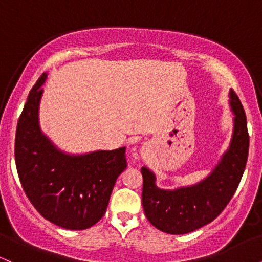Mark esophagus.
<instances>
[{
    "mask_svg": "<svg viewBox=\"0 0 262 262\" xmlns=\"http://www.w3.org/2000/svg\"><path fill=\"white\" fill-rule=\"evenodd\" d=\"M141 155H143V156H145V155H146V152H145V150H143V151H141Z\"/></svg>",
    "mask_w": 262,
    "mask_h": 262,
    "instance_id": "esophagus-1",
    "label": "esophagus"
}]
</instances>
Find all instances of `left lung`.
<instances>
[{"label": "left lung", "mask_w": 262, "mask_h": 262, "mask_svg": "<svg viewBox=\"0 0 262 262\" xmlns=\"http://www.w3.org/2000/svg\"><path fill=\"white\" fill-rule=\"evenodd\" d=\"M229 98L234 113L229 149L206 179L187 187L161 189L155 185L154 172L141 167L143 208L148 221L159 230L181 235L200 229L214 221L235 193L248 161L249 133L244 108L233 90Z\"/></svg>", "instance_id": "8db88e82"}]
</instances>
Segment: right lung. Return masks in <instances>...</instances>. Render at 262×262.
Here are the masks:
<instances>
[{
	"label": "right lung",
	"instance_id": "right-lung-1",
	"mask_svg": "<svg viewBox=\"0 0 262 262\" xmlns=\"http://www.w3.org/2000/svg\"><path fill=\"white\" fill-rule=\"evenodd\" d=\"M45 80L44 73L29 92L18 119L17 172L28 200L47 221L65 229L83 230L106 213L114 183L127 167L125 148L82 155L56 148L39 127Z\"/></svg>",
	"mask_w": 262,
	"mask_h": 262
}]
</instances>
